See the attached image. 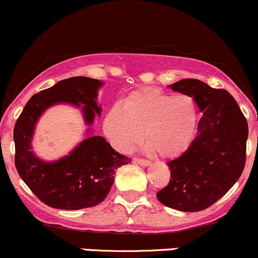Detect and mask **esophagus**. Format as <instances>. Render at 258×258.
<instances>
[{
	"label": "esophagus",
	"mask_w": 258,
	"mask_h": 258,
	"mask_svg": "<svg viewBox=\"0 0 258 258\" xmlns=\"http://www.w3.org/2000/svg\"><path fill=\"white\" fill-rule=\"evenodd\" d=\"M133 162L137 165H141V166H150L152 165V162L148 161V160H142V159H135L133 160Z\"/></svg>",
	"instance_id": "obj_1"
}]
</instances>
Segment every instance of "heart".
Masks as SVG:
<instances>
[{
    "mask_svg": "<svg viewBox=\"0 0 258 258\" xmlns=\"http://www.w3.org/2000/svg\"><path fill=\"white\" fill-rule=\"evenodd\" d=\"M199 126V109L188 94L143 88L112 106L103 120V131L120 153H130L143 139L147 149L162 159L182 155L193 143ZM144 135H142L141 133Z\"/></svg>",
    "mask_w": 258,
    "mask_h": 258,
    "instance_id": "b5f03b06",
    "label": "heart"
}]
</instances>
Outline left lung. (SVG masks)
<instances>
[{
  "label": "left lung",
  "mask_w": 258,
  "mask_h": 258,
  "mask_svg": "<svg viewBox=\"0 0 258 258\" xmlns=\"http://www.w3.org/2000/svg\"><path fill=\"white\" fill-rule=\"evenodd\" d=\"M167 87L193 97L203 116L190 147L167 162L170 183L156 197L162 205L178 211H201L220 200L241 176L247 122L226 90L197 79L179 80Z\"/></svg>",
  "instance_id": "left-lung-1"
}]
</instances>
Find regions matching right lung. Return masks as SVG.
<instances>
[{
    "mask_svg": "<svg viewBox=\"0 0 258 258\" xmlns=\"http://www.w3.org/2000/svg\"><path fill=\"white\" fill-rule=\"evenodd\" d=\"M103 85L100 80L86 76L61 80L32 96L14 126L18 173L32 193L53 209L81 210L98 205L110 191L115 171L131 162L91 128L102 112L98 91ZM58 104L80 108L89 128L84 141L68 156L46 162L32 150V139L43 112Z\"/></svg>",
    "mask_w": 258,
    "mask_h": 258,
    "instance_id": "obj_1",
    "label": "right lung"
}]
</instances>
